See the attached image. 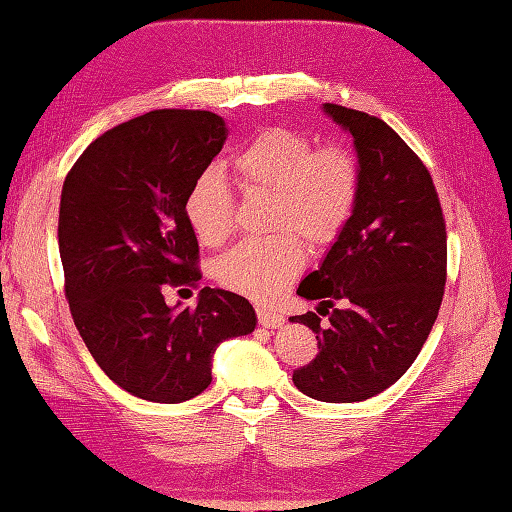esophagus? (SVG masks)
I'll list each match as a JSON object with an SVG mask.
<instances>
[{
  "label": "esophagus",
  "instance_id": "1",
  "mask_svg": "<svg viewBox=\"0 0 512 512\" xmlns=\"http://www.w3.org/2000/svg\"><path fill=\"white\" fill-rule=\"evenodd\" d=\"M258 323L263 327H269V330H276V327H281L285 323V318L276 312L258 310Z\"/></svg>",
  "mask_w": 512,
  "mask_h": 512
}]
</instances>
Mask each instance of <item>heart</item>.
<instances>
[{
    "mask_svg": "<svg viewBox=\"0 0 512 512\" xmlns=\"http://www.w3.org/2000/svg\"><path fill=\"white\" fill-rule=\"evenodd\" d=\"M231 165L245 194L272 196L269 229L281 231L231 249L216 263V278L229 292L274 301L305 265V249L291 231L323 249L350 223L361 191L359 162L343 147L314 149L305 133L267 127L236 151ZM185 211L202 245L218 247L234 234L236 198L218 171L196 178Z\"/></svg>",
    "mask_w": 512,
    "mask_h": 512,
    "instance_id": "heart-1",
    "label": "heart"
}]
</instances>
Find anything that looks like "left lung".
Instances as JSON below:
<instances>
[{
	"label": "left lung",
	"mask_w": 512,
	"mask_h": 512,
	"mask_svg": "<svg viewBox=\"0 0 512 512\" xmlns=\"http://www.w3.org/2000/svg\"><path fill=\"white\" fill-rule=\"evenodd\" d=\"M323 111L354 138L361 191L321 267L298 285L328 323L314 312L289 318L318 341L292 381L312 399L354 403L397 383L426 343L446 287V220L430 171L397 131L339 104Z\"/></svg>",
	"instance_id": "obj_1"
}]
</instances>
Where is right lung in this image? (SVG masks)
<instances>
[{"instance_id": "obj_1", "label": "right lung", "mask_w": 512, "mask_h": 512, "mask_svg": "<svg viewBox=\"0 0 512 512\" xmlns=\"http://www.w3.org/2000/svg\"><path fill=\"white\" fill-rule=\"evenodd\" d=\"M227 140L211 111L158 109L102 133L64 180L57 243L73 323L95 363L144 401L182 403L211 383L216 347L254 332L247 298L202 287L187 196Z\"/></svg>"}]
</instances>
